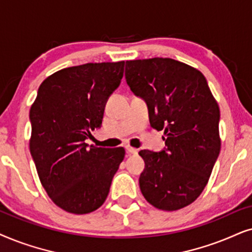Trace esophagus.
Returning <instances> with one entry per match:
<instances>
[{
  "label": "esophagus",
  "mask_w": 252,
  "mask_h": 252,
  "mask_svg": "<svg viewBox=\"0 0 252 252\" xmlns=\"http://www.w3.org/2000/svg\"><path fill=\"white\" fill-rule=\"evenodd\" d=\"M126 153H128V154H137V152H138V150L133 149V147H130V146H126Z\"/></svg>",
  "instance_id": "obj_1"
}]
</instances>
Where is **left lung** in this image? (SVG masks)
Returning a JSON list of instances; mask_svg holds the SVG:
<instances>
[{
    "label": "left lung",
    "mask_w": 252,
    "mask_h": 252,
    "mask_svg": "<svg viewBox=\"0 0 252 252\" xmlns=\"http://www.w3.org/2000/svg\"><path fill=\"white\" fill-rule=\"evenodd\" d=\"M126 79L146 101L151 126L166 135L161 152H139L140 191L157 209H183L202 193L219 157V106L203 73L173 59L126 61Z\"/></svg>",
    "instance_id": "left-lung-1"
}]
</instances>
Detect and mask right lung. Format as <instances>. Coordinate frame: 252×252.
Listing matches in <instances>:
<instances>
[{
  "mask_svg": "<svg viewBox=\"0 0 252 252\" xmlns=\"http://www.w3.org/2000/svg\"><path fill=\"white\" fill-rule=\"evenodd\" d=\"M124 61L86 63L43 80L30 110V151L40 182L59 207L91 213L105 203L124 159L123 147L85 143L100 128L110 94L123 77Z\"/></svg>",
  "mask_w": 252,
  "mask_h": 252,
  "instance_id": "add662e5",
  "label": "right lung"
}]
</instances>
